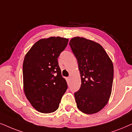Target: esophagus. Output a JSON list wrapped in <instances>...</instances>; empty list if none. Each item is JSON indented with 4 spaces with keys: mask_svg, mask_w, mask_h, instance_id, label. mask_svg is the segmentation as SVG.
Instances as JSON below:
<instances>
[{
    "mask_svg": "<svg viewBox=\"0 0 132 132\" xmlns=\"http://www.w3.org/2000/svg\"><path fill=\"white\" fill-rule=\"evenodd\" d=\"M70 77H67V78H66V81H67L68 82V81H69V80H70Z\"/></svg>",
    "mask_w": 132,
    "mask_h": 132,
    "instance_id": "34e87169",
    "label": "esophagus"
}]
</instances>
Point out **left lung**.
Listing matches in <instances>:
<instances>
[{"instance_id": "8db88e82", "label": "left lung", "mask_w": 132, "mask_h": 132, "mask_svg": "<svg viewBox=\"0 0 132 132\" xmlns=\"http://www.w3.org/2000/svg\"><path fill=\"white\" fill-rule=\"evenodd\" d=\"M69 45L78 61L81 84L74 96L77 108L86 114L100 111L111 95L113 65L101 45L84 37H75Z\"/></svg>"}]
</instances>
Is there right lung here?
Wrapping results in <instances>:
<instances>
[{
    "label": "right lung",
    "mask_w": 132,
    "mask_h": 132,
    "mask_svg": "<svg viewBox=\"0 0 132 132\" xmlns=\"http://www.w3.org/2000/svg\"><path fill=\"white\" fill-rule=\"evenodd\" d=\"M68 40L60 37L42 38L34 43L24 57V93L33 108L41 113H50L57 110L68 88L57 59Z\"/></svg>",
    "instance_id": "1"
}]
</instances>
